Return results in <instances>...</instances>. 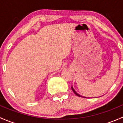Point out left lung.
<instances>
[{
  "mask_svg": "<svg viewBox=\"0 0 123 123\" xmlns=\"http://www.w3.org/2000/svg\"><path fill=\"white\" fill-rule=\"evenodd\" d=\"M71 89H72V90H73V92H74V93H75V95H77V96H79V97H81V96H80V95H79V94H78V93H77V92H75V90H74V89H73V87H72V86H71ZM82 97H83V96H82ZM83 98H85V97H83Z\"/></svg>",
  "mask_w": 123,
  "mask_h": 123,
  "instance_id": "obj_1",
  "label": "left lung"
}]
</instances>
